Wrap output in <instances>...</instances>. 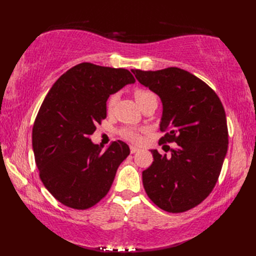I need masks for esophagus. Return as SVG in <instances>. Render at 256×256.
Here are the masks:
<instances>
[{"instance_id": "34e87169", "label": "esophagus", "mask_w": 256, "mask_h": 256, "mask_svg": "<svg viewBox=\"0 0 256 256\" xmlns=\"http://www.w3.org/2000/svg\"><path fill=\"white\" fill-rule=\"evenodd\" d=\"M138 150H140L138 148H135V146H131V148H130V152H131V154L136 153V152H138Z\"/></svg>"}]
</instances>
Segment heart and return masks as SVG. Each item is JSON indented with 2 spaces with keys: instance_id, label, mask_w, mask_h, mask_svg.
I'll list each match as a JSON object with an SVG mask.
<instances>
[{
  "instance_id": "heart-1",
  "label": "heart",
  "mask_w": 256,
  "mask_h": 256,
  "mask_svg": "<svg viewBox=\"0 0 256 256\" xmlns=\"http://www.w3.org/2000/svg\"><path fill=\"white\" fill-rule=\"evenodd\" d=\"M134 96H135V100H136V102L138 103V106H140V103H142L144 100L148 99V98L155 96V94L152 91L140 89V90L135 91ZM116 101H118V94H112L110 98H108V102H106L108 112L113 111L114 106H116ZM120 135H121V136L124 140H130V142H132V143H138L140 138L138 132L134 128H122V130H120Z\"/></svg>"
}]
</instances>
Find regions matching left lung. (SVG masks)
Returning a JSON list of instances; mask_svg holds the SVG:
<instances>
[{"label":"left lung","instance_id":"1","mask_svg":"<svg viewBox=\"0 0 256 256\" xmlns=\"http://www.w3.org/2000/svg\"><path fill=\"white\" fill-rule=\"evenodd\" d=\"M132 72L162 102L160 128L165 135L160 145L177 143L168 148L170 156L150 150L154 162L142 174L144 189L160 209L187 211L202 202L218 182L229 143L224 106L208 84L180 68Z\"/></svg>","mask_w":256,"mask_h":256}]
</instances>
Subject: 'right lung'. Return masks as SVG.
Masks as SVG:
<instances>
[{"instance_id":"right-lung-1","label":"right lung","mask_w":256,"mask_h":256,"mask_svg":"<svg viewBox=\"0 0 256 256\" xmlns=\"http://www.w3.org/2000/svg\"><path fill=\"white\" fill-rule=\"evenodd\" d=\"M134 82L128 69L82 62L62 74L47 94L32 142L40 180L59 202L86 210L108 192L130 148L116 140L102 150L90 136L106 118L108 98Z\"/></svg>"}]
</instances>
